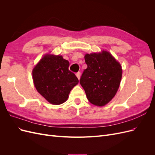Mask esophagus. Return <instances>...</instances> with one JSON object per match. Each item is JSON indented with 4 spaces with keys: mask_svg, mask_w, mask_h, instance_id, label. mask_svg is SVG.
<instances>
[{
    "mask_svg": "<svg viewBox=\"0 0 155 155\" xmlns=\"http://www.w3.org/2000/svg\"><path fill=\"white\" fill-rule=\"evenodd\" d=\"M80 76H81V74H80V72H78V73H76V76H77V78H78V79H80Z\"/></svg>",
    "mask_w": 155,
    "mask_h": 155,
    "instance_id": "34e87169",
    "label": "esophagus"
}]
</instances>
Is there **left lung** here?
Listing matches in <instances>:
<instances>
[{"label": "left lung", "mask_w": 155, "mask_h": 155, "mask_svg": "<svg viewBox=\"0 0 155 155\" xmlns=\"http://www.w3.org/2000/svg\"><path fill=\"white\" fill-rule=\"evenodd\" d=\"M87 68L79 80L92 104L104 106L116 94L122 76L120 64L109 52L86 54Z\"/></svg>", "instance_id": "8db88e82"}]
</instances>
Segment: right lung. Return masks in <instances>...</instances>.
Returning <instances> with one entry per match:
<instances>
[{"mask_svg":"<svg viewBox=\"0 0 155 155\" xmlns=\"http://www.w3.org/2000/svg\"><path fill=\"white\" fill-rule=\"evenodd\" d=\"M69 62L61 55H46L32 71L37 91L49 103L59 105L65 102L72 88L79 82L68 70Z\"/></svg>","mask_w":155,"mask_h":155,"instance_id":"1","label":"right lung"}]
</instances>
